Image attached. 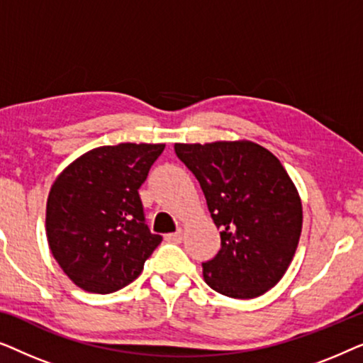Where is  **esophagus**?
Here are the masks:
<instances>
[{
    "mask_svg": "<svg viewBox=\"0 0 363 363\" xmlns=\"http://www.w3.org/2000/svg\"><path fill=\"white\" fill-rule=\"evenodd\" d=\"M183 240V231L178 230L175 233H168V235H165V241L168 242H182Z\"/></svg>",
    "mask_w": 363,
    "mask_h": 363,
    "instance_id": "34e87169",
    "label": "esophagus"
}]
</instances>
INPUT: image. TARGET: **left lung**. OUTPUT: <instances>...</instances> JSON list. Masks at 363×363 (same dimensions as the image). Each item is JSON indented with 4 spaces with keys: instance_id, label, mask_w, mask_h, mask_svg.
Instances as JSON below:
<instances>
[{
    "instance_id": "left-lung-1",
    "label": "left lung",
    "mask_w": 363,
    "mask_h": 363,
    "mask_svg": "<svg viewBox=\"0 0 363 363\" xmlns=\"http://www.w3.org/2000/svg\"><path fill=\"white\" fill-rule=\"evenodd\" d=\"M196 177L220 228L221 247L203 262L206 284L235 299L274 287L289 267L302 230V205L282 163L252 142L175 143Z\"/></svg>"
}]
</instances>
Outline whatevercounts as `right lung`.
<instances>
[{
    "instance_id": "add662e5",
    "label": "right lung",
    "mask_w": 363,
    "mask_h": 363,
    "mask_svg": "<svg viewBox=\"0 0 363 363\" xmlns=\"http://www.w3.org/2000/svg\"><path fill=\"white\" fill-rule=\"evenodd\" d=\"M163 148V143L94 148L54 182L46 208L48 242L81 289L111 294L128 286L162 242L148 230L138 188Z\"/></svg>"
}]
</instances>
